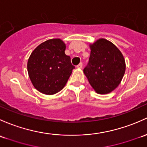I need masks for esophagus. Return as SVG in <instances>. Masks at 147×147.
I'll use <instances>...</instances> for the list:
<instances>
[{
    "mask_svg": "<svg viewBox=\"0 0 147 147\" xmlns=\"http://www.w3.org/2000/svg\"><path fill=\"white\" fill-rule=\"evenodd\" d=\"M82 66H83L82 63H80V64L78 65H77V67H78V68H79V69H82Z\"/></svg>",
    "mask_w": 147,
    "mask_h": 147,
    "instance_id": "obj_1",
    "label": "esophagus"
}]
</instances>
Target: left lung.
I'll return each mask as SVG.
<instances>
[{"mask_svg": "<svg viewBox=\"0 0 147 147\" xmlns=\"http://www.w3.org/2000/svg\"><path fill=\"white\" fill-rule=\"evenodd\" d=\"M88 65L84 73L97 94H106L115 90L125 72V61L116 46L105 38H99L89 45Z\"/></svg>", "mask_w": 147, "mask_h": 147, "instance_id": "obj_1", "label": "left lung"}]
</instances>
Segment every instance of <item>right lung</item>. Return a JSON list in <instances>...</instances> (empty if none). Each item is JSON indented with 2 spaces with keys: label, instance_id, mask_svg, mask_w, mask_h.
<instances>
[{
  "label": "right lung",
  "instance_id": "1",
  "mask_svg": "<svg viewBox=\"0 0 147 147\" xmlns=\"http://www.w3.org/2000/svg\"><path fill=\"white\" fill-rule=\"evenodd\" d=\"M65 44L61 38L49 39L32 51L27 62L28 75L34 88L53 95L65 86L75 66L65 55Z\"/></svg>",
  "mask_w": 147,
  "mask_h": 147
}]
</instances>
